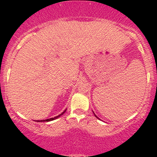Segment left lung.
I'll return each mask as SVG.
<instances>
[{"mask_svg": "<svg viewBox=\"0 0 157 157\" xmlns=\"http://www.w3.org/2000/svg\"><path fill=\"white\" fill-rule=\"evenodd\" d=\"M93 114H94V115H95V116H96V118H98V117H97V116H96V114H95V113H94V112H93Z\"/></svg>", "mask_w": 157, "mask_h": 157, "instance_id": "1", "label": "left lung"}]
</instances>
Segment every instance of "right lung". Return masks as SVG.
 <instances>
[{"mask_svg": "<svg viewBox=\"0 0 157 157\" xmlns=\"http://www.w3.org/2000/svg\"><path fill=\"white\" fill-rule=\"evenodd\" d=\"M66 110H67V109H65V110L64 111V112H62V113H61L60 114V115H58V116H55V117H54V118H48V119H46V120H41V121H41V122H42V121H53V120H55V119H57V118H59L60 116H61V115H62L64 113V112H66Z\"/></svg>", "mask_w": 157, "mask_h": 157, "instance_id": "1", "label": "right lung"}]
</instances>
